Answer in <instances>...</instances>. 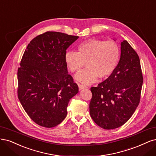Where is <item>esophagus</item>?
Masks as SVG:
<instances>
[{
    "label": "esophagus",
    "mask_w": 156,
    "mask_h": 156,
    "mask_svg": "<svg viewBox=\"0 0 156 156\" xmlns=\"http://www.w3.org/2000/svg\"><path fill=\"white\" fill-rule=\"evenodd\" d=\"M78 87H79V89H80V90H82V89L87 88L86 85H83V84H80V83H78Z\"/></svg>",
    "instance_id": "1"
}]
</instances>
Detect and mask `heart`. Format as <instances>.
I'll return each instance as SVG.
<instances>
[{"instance_id":"1","label":"heart","mask_w":156,"mask_h":156,"mask_svg":"<svg viewBox=\"0 0 156 156\" xmlns=\"http://www.w3.org/2000/svg\"><path fill=\"white\" fill-rule=\"evenodd\" d=\"M78 52L67 51L65 61L72 73L80 71L86 63L87 67L76 75L78 81L90 84L97 81L98 77H109L115 71L119 63L120 49L113 40L104 41L90 39L78 46Z\"/></svg>"}]
</instances>
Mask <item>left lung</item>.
<instances>
[{"instance_id": "left-lung-1", "label": "left lung", "mask_w": 156, "mask_h": 156, "mask_svg": "<svg viewBox=\"0 0 156 156\" xmlns=\"http://www.w3.org/2000/svg\"><path fill=\"white\" fill-rule=\"evenodd\" d=\"M120 46V58L115 71L97 87L91 88L90 115L105 129L125 124L140 102L143 78L139 56L126 40Z\"/></svg>"}]
</instances>
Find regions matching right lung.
I'll list each match as a JSON object with an SVG mask.
<instances>
[{"label": "right lung", "mask_w": 156, "mask_h": 156, "mask_svg": "<svg viewBox=\"0 0 156 156\" xmlns=\"http://www.w3.org/2000/svg\"><path fill=\"white\" fill-rule=\"evenodd\" d=\"M78 37L47 32L34 38L24 52L17 71L18 98L39 126L52 128L61 123L69 100L78 93L65 61L67 49Z\"/></svg>", "instance_id": "1"}]
</instances>
